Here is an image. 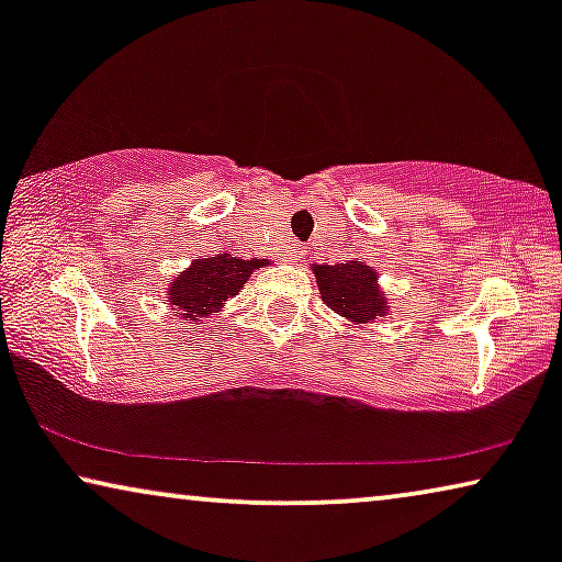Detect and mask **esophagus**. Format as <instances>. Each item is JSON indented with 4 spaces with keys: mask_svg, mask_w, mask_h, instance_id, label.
Instances as JSON below:
<instances>
[{
    "mask_svg": "<svg viewBox=\"0 0 562 562\" xmlns=\"http://www.w3.org/2000/svg\"><path fill=\"white\" fill-rule=\"evenodd\" d=\"M304 248H302V245H296V243H291V245H286V250H283V256H286L289 260H291V263H296V260L299 258H302L304 256Z\"/></svg>",
    "mask_w": 562,
    "mask_h": 562,
    "instance_id": "obj_1",
    "label": "esophagus"
}]
</instances>
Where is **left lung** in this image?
Returning a JSON list of instances; mask_svg holds the SVG:
<instances>
[{"label": "left lung", "instance_id": "1", "mask_svg": "<svg viewBox=\"0 0 562 562\" xmlns=\"http://www.w3.org/2000/svg\"><path fill=\"white\" fill-rule=\"evenodd\" d=\"M317 286L329 310L350 322H371L386 314V299L375 283V271L360 260H345L335 266H312Z\"/></svg>", "mask_w": 562, "mask_h": 562}]
</instances>
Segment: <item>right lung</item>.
<instances>
[{
	"label": "right lung",
	"instance_id": "1",
	"mask_svg": "<svg viewBox=\"0 0 562 562\" xmlns=\"http://www.w3.org/2000/svg\"><path fill=\"white\" fill-rule=\"evenodd\" d=\"M260 266L268 263L258 258L243 260L229 252H217L214 258H196L187 271L171 281L166 299L173 304L179 317L202 322V317L220 312L225 302L240 294L248 276Z\"/></svg>",
	"mask_w": 562,
	"mask_h": 562
}]
</instances>
